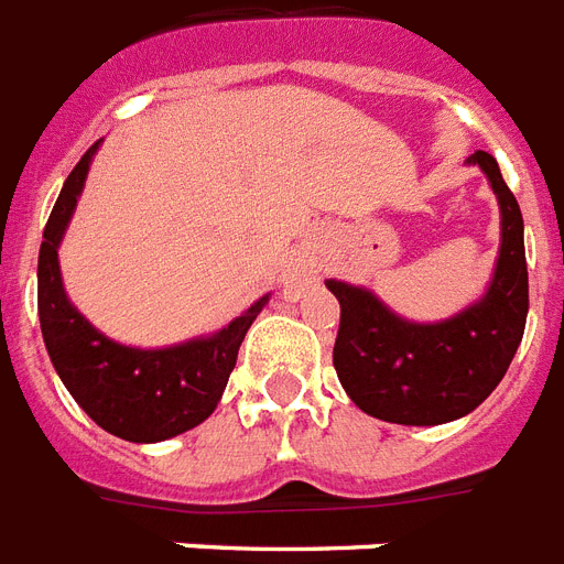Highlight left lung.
<instances>
[{
  "label": "left lung",
  "mask_w": 564,
  "mask_h": 564,
  "mask_svg": "<svg viewBox=\"0 0 564 564\" xmlns=\"http://www.w3.org/2000/svg\"><path fill=\"white\" fill-rule=\"evenodd\" d=\"M486 171L501 204V256L492 285L457 317L419 326L376 296L328 279L340 303L337 378L364 413L395 425H443L460 419L501 384L527 323L524 218L492 154L468 156Z\"/></svg>",
  "instance_id": "obj_1"
}]
</instances>
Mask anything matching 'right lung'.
Masks as SVG:
<instances>
[{"label":"right lung","mask_w":564,"mask_h":564,"mask_svg":"<svg viewBox=\"0 0 564 564\" xmlns=\"http://www.w3.org/2000/svg\"><path fill=\"white\" fill-rule=\"evenodd\" d=\"M98 142L72 169L43 229L37 261L40 328L57 376L87 416L128 443H162L200 425L218 408L247 328L268 296L204 340L169 349L121 346L93 328L63 294L57 245L78 204Z\"/></svg>","instance_id":"obj_1"}]
</instances>
